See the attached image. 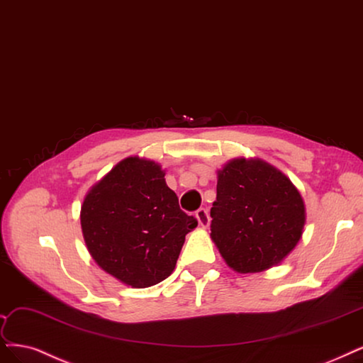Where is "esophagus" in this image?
<instances>
[{"instance_id": "obj_1", "label": "esophagus", "mask_w": 363, "mask_h": 363, "mask_svg": "<svg viewBox=\"0 0 363 363\" xmlns=\"http://www.w3.org/2000/svg\"><path fill=\"white\" fill-rule=\"evenodd\" d=\"M195 218H196L199 227H201V228H207L208 225H210V215H208V210L207 208L196 210Z\"/></svg>"}]
</instances>
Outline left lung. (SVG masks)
Wrapping results in <instances>:
<instances>
[{
  "mask_svg": "<svg viewBox=\"0 0 363 363\" xmlns=\"http://www.w3.org/2000/svg\"><path fill=\"white\" fill-rule=\"evenodd\" d=\"M211 233L237 273L267 270L289 255L306 223L303 198L282 171L258 157H235L218 171Z\"/></svg>",
  "mask_w": 363,
  "mask_h": 363,
  "instance_id": "obj_1",
  "label": "left lung"
}]
</instances>
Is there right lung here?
<instances>
[{
	"mask_svg": "<svg viewBox=\"0 0 363 363\" xmlns=\"http://www.w3.org/2000/svg\"><path fill=\"white\" fill-rule=\"evenodd\" d=\"M198 225L179 207L155 160H120L86 192L81 206L84 242L97 266L132 289L167 279L184 237Z\"/></svg>",
	"mask_w": 363,
	"mask_h": 363,
	"instance_id": "right-lung-1",
	"label": "right lung"
}]
</instances>
